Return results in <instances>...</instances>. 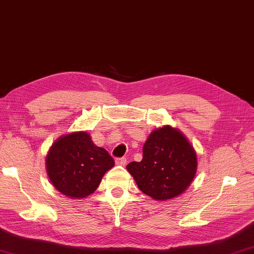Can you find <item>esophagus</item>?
<instances>
[{"label":"esophagus","mask_w":254,"mask_h":254,"mask_svg":"<svg viewBox=\"0 0 254 254\" xmlns=\"http://www.w3.org/2000/svg\"><path fill=\"white\" fill-rule=\"evenodd\" d=\"M115 163H117L118 165H122V167H124V165L127 164V159L126 158H117L115 159Z\"/></svg>","instance_id":"esophagus-1"}]
</instances>
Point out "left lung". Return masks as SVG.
<instances>
[{"instance_id": "8db88e82", "label": "left lung", "mask_w": 254, "mask_h": 254, "mask_svg": "<svg viewBox=\"0 0 254 254\" xmlns=\"http://www.w3.org/2000/svg\"><path fill=\"white\" fill-rule=\"evenodd\" d=\"M127 169L144 194L169 200L190 186L196 171V154L181 132L167 126L151 133L141 162L128 163Z\"/></svg>"}]
</instances>
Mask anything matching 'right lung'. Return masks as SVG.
<instances>
[{
	"label": "right lung",
	"instance_id": "right-lung-1",
	"mask_svg": "<svg viewBox=\"0 0 254 254\" xmlns=\"http://www.w3.org/2000/svg\"><path fill=\"white\" fill-rule=\"evenodd\" d=\"M113 165L112 156L103 147L96 146L86 132L60 137L47 158L51 182L62 194L74 199L93 193Z\"/></svg>",
	"mask_w": 254,
	"mask_h": 254
}]
</instances>
